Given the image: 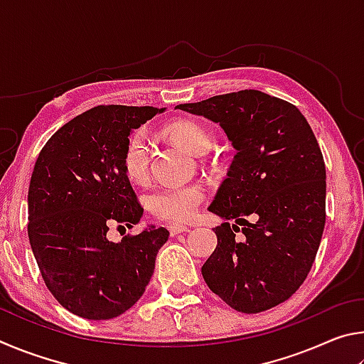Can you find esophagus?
<instances>
[{"label": "esophagus", "mask_w": 364, "mask_h": 364, "mask_svg": "<svg viewBox=\"0 0 364 364\" xmlns=\"http://www.w3.org/2000/svg\"><path fill=\"white\" fill-rule=\"evenodd\" d=\"M168 231H170L171 236H176V234L188 232L189 228H188V226H183V225H170V226H168Z\"/></svg>", "instance_id": "1"}]
</instances>
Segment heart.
Wrapping results in <instances>:
<instances>
[{
	"instance_id": "heart-1",
	"label": "heart",
	"mask_w": 364,
	"mask_h": 364,
	"mask_svg": "<svg viewBox=\"0 0 364 364\" xmlns=\"http://www.w3.org/2000/svg\"><path fill=\"white\" fill-rule=\"evenodd\" d=\"M167 134L175 143L194 156L205 154L212 147V136L205 127L193 120L171 123ZM122 165L125 175L132 181H143L149 170V147L143 132H134L128 138L123 149ZM205 199L204 189L197 184H173L164 186L147 196V205L156 217L183 223L196 217L197 210Z\"/></svg>"
}]
</instances>
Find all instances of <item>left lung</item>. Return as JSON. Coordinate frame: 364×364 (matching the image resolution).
<instances>
[{"label":"left lung","instance_id":"1","mask_svg":"<svg viewBox=\"0 0 364 364\" xmlns=\"http://www.w3.org/2000/svg\"><path fill=\"white\" fill-rule=\"evenodd\" d=\"M176 109L220 123L237 151L208 207L226 221L213 228L207 286L242 313L282 304L304 284L324 231L326 167L315 133L294 104L257 90ZM228 219L243 226L242 242Z\"/></svg>","mask_w":364,"mask_h":364}]
</instances>
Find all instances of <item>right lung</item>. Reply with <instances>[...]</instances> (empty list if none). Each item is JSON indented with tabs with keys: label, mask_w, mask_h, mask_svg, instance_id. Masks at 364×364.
Segmentation results:
<instances>
[{
	"label": "right lung",
	"mask_w": 364,
	"mask_h": 364,
	"mask_svg": "<svg viewBox=\"0 0 364 364\" xmlns=\"http://www.w3.org/2000/svg\"><path fill=\"white\" fill-rule=\"evenodd\" d=\"M157 107L97 106L48 139L28 186V239L43 281L73 315L110 319L144 294L165 228L107 239L110 225L133 228L143 207L122 156L132 130L164 112Z\"/></svg>",
	"instance_id": "1"
}]
</instances>
